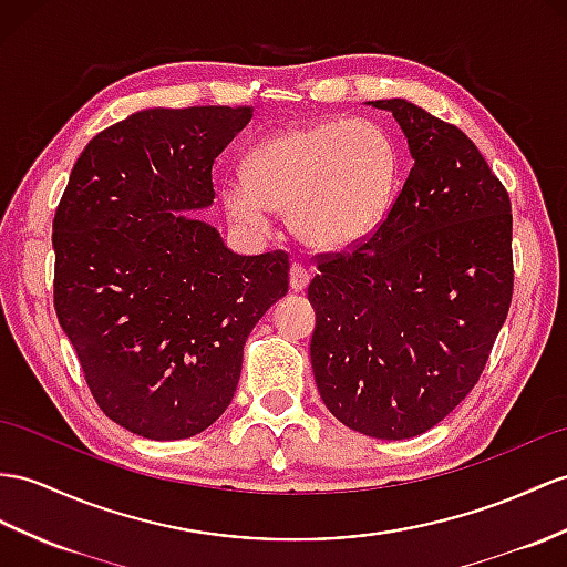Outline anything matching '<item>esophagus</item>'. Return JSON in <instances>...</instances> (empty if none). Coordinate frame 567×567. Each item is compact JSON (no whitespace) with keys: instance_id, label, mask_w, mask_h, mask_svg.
I'll return each mask as SVG.
<instances>
[{"instance_id":"34e87169","label":"esophagus","mask_w":567,"mask_h":567,"mask_svg":"<svg viewBox=\"0 0 567 567\" xmlns=\"http://www.w3.org/2000/svg\"><path fill=\"white\" fill-rule=\"evenodd\" d=\"M308 284H310V271L302 265H298V261H293V265H291V288H293V291H306Z\"/></svg>"}]
</instances>
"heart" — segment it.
<instances>
[{
  "label": "heart",
  "mask_w": 567,
  "mask_h": 567,
  "mask_svg": "<svg viewBox=\"0 0 567 567\" xmlns=\"http://www.w3.org/2000/svg\"><path fill=\"white\" fill-rule=\"evenodd\" d=\"M394 183L396 151L378 124L327 120L257 144L247 179H228L224 204L250 230H267L271 209L288 212L302 243L341 250L380 226Z\"/></svg>",
  "instance_id": "obj_1"
}]
</instances>
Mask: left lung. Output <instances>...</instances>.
Here are the masks:
<instances>
[{
    "label": "left lung",
    "instance_id": "8db88e82",
    "mask_svg": "<svg viewBox=\"0 0 567 567\" xmlns=\"http://www.w3.org/2000/svg\"><path fill=\"white\" fill-rule=\"evenodd\" d=\"M390 110L413 156L370 238L317 255L310 358L334 416L404 440L474 390L513 302V212L476 144L404 99Z\"/></svg>",
    "mask_w": 567,
    "mask_h": 567
}]
</instances>
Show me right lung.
Instances as JSON below:
<instances>
[{
    "label": "right lung",
    "mask_w": 567,
    "mask_h": 567,
    "mask_svg": "<svg viewBox=\"0 0 567 567\" xmlns=\"http://www.w3.org/2000/svg\"><path fill=\"white\" fill-rule=\"evenodd\" d=\"M250 105L142 110L95 134L52 220L54 310L107 419L148 440L206 431L236 394L288 255L230 252L187 212Z\"/></svg>",
    "instance_id": "1"
}]
</instances>
